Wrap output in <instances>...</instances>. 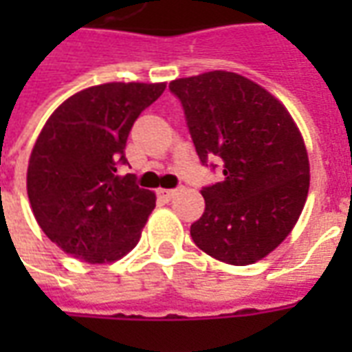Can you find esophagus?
I'll return each instance as SVG.
<instances>
[{"label":"esophagus","instance_id":"34e87169","mask_svg":"<svg viewBox=\"0 0 352 352\" xmlns=\"http://www.w3.org/2000/svg\"><path fill=\"white\" fill-rule=\"evenodd\" d=\"M177 194V190H173V188H158V198L166 199V201H169V199L173 198Z\"/></svg>","mask_w":352,"mask_h":352}]
</instances>
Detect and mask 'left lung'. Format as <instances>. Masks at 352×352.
<instances>
[{
  "label": "left lung",
  "mask_w": 352,
  "mask_h": 352,
  "mask_svg": "<svg viewBox=\"0 0 352 352\" xmlns=\"http://www.w3.org/2000/svg\"><path fill=\"white\" fill-rule=\"evenodd\" d=\"M181 100L201 164L222 162L206 186V211L190 236L232 265L265 258L292 232L309 192V158L287 107L239 73L207 72L169 82Z\"/></svg>",
  "instance_id": "obj_1"
}]
</instances>
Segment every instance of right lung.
<instances>
[{
	"instance_id": "add662e5",
	"label": "right lung",
	"mask_w": 352,
	"mask_h": 352,
	"mask_svg": "<svg viewBox=\"0 0 352 352\" xmlns=\"http://www.w3.org/2000/svg\"><path fill=\"white\" fill-rule=\"evenodd\" d=\"M166 82H105L73 94L43 126L28 164L37 224L73 258L109 264L138 245L156 206L135 177L118 175L131 126Z\"/></svg>"
}]
</instances>
